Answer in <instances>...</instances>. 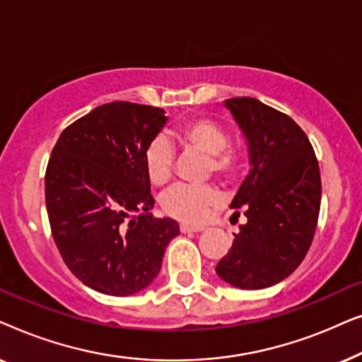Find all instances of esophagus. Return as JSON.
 I'll return each instance as SVG.
<instances>
[{
  "label": "esophagus",
  "instance_id": "esophagus-1",
  "mask_svg": "<svg viewBox=\"0 0 362 362\" xmlns=\"http://www.w3.org/2000/svg\"><path fill=\"white\" fill-rule=\"evenodd\" d=\"M180 229H181V232H201V230H204V226H194V224H181L180 226Z\"/></svg>",
  "mask_w": 362,
  "mask_h": 362
}]
</instances>
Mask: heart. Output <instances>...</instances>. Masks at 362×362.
I'll return each mask as SVG.
<instances>
[{
    "label": "heart",
    "mask_w": 362,
    "mask_h": 362,
    "mask_svg": "<svg viewBox=\"0 0 362 362\" xmlns=\"http://www.w3.org/2000/svg\"><path fill=\"white\" fill-rule=\"evenodd\" d=\"M182 151H199L206 155L204 176L216 175L226 185H232L244 168V151L237 143L227 140L226 128L214 118L196 115L187 118L173 132ZM143 165L148 180L155 186H165L175 173V150L165 138H155L146 146ZM221 191L214 185H180L161 197V209L173 219L197 224L214 206L219 204Z\"/></svg>",
    "instance_id": "obj_1"
}]
</instances>
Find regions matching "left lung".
Wrapping results in <instances>:
<instances>
[{
    "label": "left lung",
    "instance_id": "1",
    "mask_svg": "<svg viewBox=\"0 0 362 362\" xmlns=\"http://www.w3.org/2000/svg\"><path fill=\"white\" fill-rule=\"evenodd\" d=\"M249 141L252 168L230 207L244 209L217 275L244 290H260L286 279L313 242L321 204L315 150L298 123L252 97L226 102ZM239 212V211H237Z\"/></svg>",
    "mask_w": 362,
    "mask_h": 362
}]
</instances>
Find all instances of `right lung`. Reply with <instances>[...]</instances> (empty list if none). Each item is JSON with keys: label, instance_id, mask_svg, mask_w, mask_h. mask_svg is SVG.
<instances>
[{"label": "right lung", "instance_id": "right-lung-1", "mask_svg": "<svg viewBox=\"0 0 362 362\" xmlns=\"http://www.w3.org/2000/svg\"><path fill=\"white\" fill-rule=\"evenodd\" d=\"M163 108L112 102L61 133L46 168L51 234L69 270L105 295L136 293L156 279L180 234L175 219L153 217L143 155L165 125Z\"/></svg>", "mask_w": 362, "mask_h": 362}]
</instances>
